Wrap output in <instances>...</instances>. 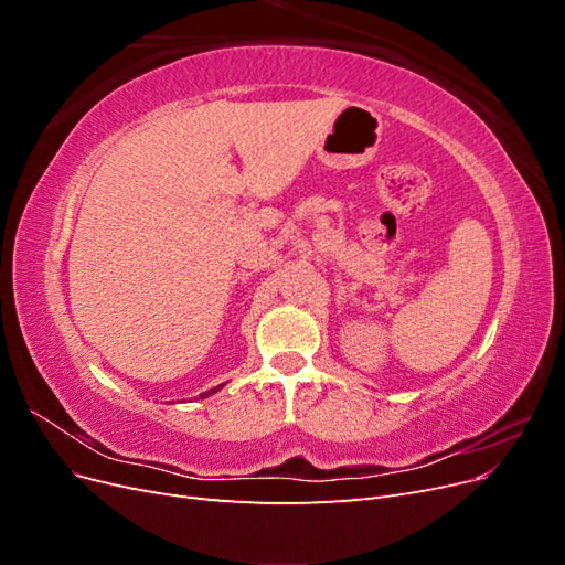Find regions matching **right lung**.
Listing matches in <instances>:
<instances>
[{
  "label": "right lung",
  "instance_id": "add662e5",
  "mask_svg": "<svg viewBox=\"0 0 565 565\" xmlns=\"http://www.w3.org/2000/svg\"><path fill=\"white\" fill-rule=\"evenodd\" d=\"M224 388V384H218V386H214V388H210V391H204V393H200V398H207V396H214L216 391H221Z\"/></svg>",
  "mask_w": 565,
  "mask_h": 565
}]
</instances>
